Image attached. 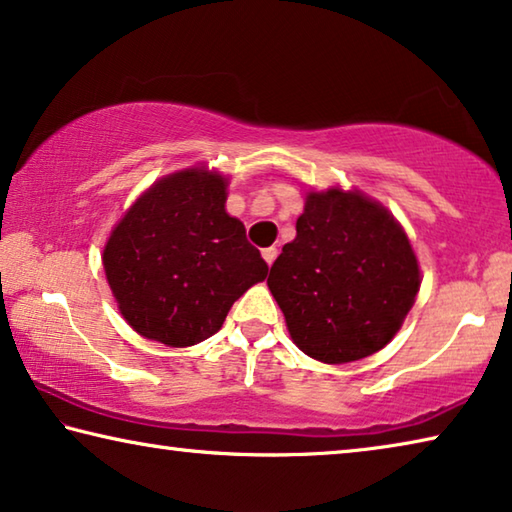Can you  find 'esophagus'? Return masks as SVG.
<instances>
[{
	"instance_id": "obj_1",
	"label": "esophagus",
	"mask_w": 512,
	"mask_h": 512,
	"mask_svg": "<svg viewBox=\"0 0 512 512\" xmlns=\"http://www.w3.org/2000/svg\"><path fill=\"white\" fill-rule=\"evenodd\" d=\"M276 256H279V249H276V247H267V249H263V258H265V263H267V265H272V263L276 261Z\"/></svg>"
}]
</instances>
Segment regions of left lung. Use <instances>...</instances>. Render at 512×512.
<instances>
[{
  "instance_id": "1",
  "label": "left lung",
  "mask_w": 512,
  "mask_h": 512,
  "mask_svg": "<svg viewBox=\"0 0 512 512\" xmlns=\"http://www.w3.org/2000/svg\"><path fill=\"white\" fill-rule=\"evenodd\" d=\"M420 283L415 251L388 208L338 186L308 192L297 236L267 279L292 342L329 365L388 345Z\"/></svg>"
}]
</instances>
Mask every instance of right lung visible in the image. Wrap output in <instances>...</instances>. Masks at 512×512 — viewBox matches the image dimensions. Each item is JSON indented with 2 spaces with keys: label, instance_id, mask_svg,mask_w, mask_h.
Returning <instances> with one entry per match:
<instances>
[{
  "label": "right lung",
  "instance_id": "1",
  "mask_svg": "<svg viewBox=\"0 0 512 512\" xmlns=\"http://www.w3.org/2000/svg\"><path fill=\"white\" fill-rule=\"evenodd\" d=\"M226 177L204 165L158 179L104 247V272L133 331L190 347L220 331L233 301L265 281L245 224L226 213Z\"/></svg>",
  "mask_w": 512,
  "mask_h": 512
}]
</instances>
